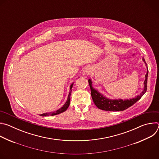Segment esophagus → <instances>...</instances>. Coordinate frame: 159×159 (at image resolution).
<instances>
[{"instance_id":"34e87169","label":"esophagus","mask_w":159,"mask_h":159,"mask_svg":"<svg viewBox=\"0 0 159 159\" xmlns=\"http://www.w3.org/2000/svg\"><path fill=\"white\" fill-rule=\"evenodd\" d=\"M90 72H91V68H90L89 66L85 68L84 70V74H89Z\"/></svg>"}]
</instances>
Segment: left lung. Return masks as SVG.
<instances>
[{
  "instance_id": "obj_1",
  "label": "left lung",
  "mask_w": 159,
  "mask_h": 159,
  "mask_svg": "<svg viewBox=\"0 0 159 159\" xmlns=\"http://www.w3.org/2000/svg\"><path fill=\"white\" fill-rule=\"evenodd\" d=\"M143 60L147 66V64L145 62L144 58ZM148 67H147V72L145 75V80L144 82V89L143 92L135 98L131 99L129 100H123V99H116L111 100L106 98L102 94L99 93L96 90L93 88L92 87V81L90 79L88 80L89 86L90 88V91H91V96L93 100L96 104V106L100 109L104 111H124L128 108L129 107L133 105L134 103L137 102L140 98L143 96V95L146 93L147 89V77H148Z\"/></svg>"
}]
</instances>
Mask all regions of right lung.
<instances>
[{
  "instance_id": "1",
  "label": "right lung",
  "mask_w": 159,
  "mask_h": 159,
  "mask_svg": "<svg viewBox=\"0 0 159 159\" xmlns=\"http://www.w3.org/2000/svg\"><path fill=\"white\" fill-rule=\"evenodd\" d=\"M72 87H73V84L70 85V93H69V96H68V99H67L66 102H65V104L63 105V107H61L60 109H58L57 111H55V112L44 113V114H42V115H41L40 116H50V115L53 116V115H56L60 114V113H61V112L65 111L67 109V108L69 107V105H70V97L71 93H72Z\"/></svg>"
}]
</instances>
